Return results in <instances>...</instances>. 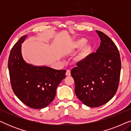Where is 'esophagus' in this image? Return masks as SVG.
<instances>
[{"label": "esophagus", "mask_w": 131, "mask_h": 131, "mask_svg": "<svg viewBox=\"0 0 131 131\" xmlns=\"http://www.w3.org/2000/svg\"><path fill=\"white\" fill-rule=\"evenodd\" d=\"M66 76H70V75H71V72H70V70H67V71H66Z\"/></svg>", "instance_id": "1"}]
</instances>
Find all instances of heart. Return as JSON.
Returning <instances> with one entry per match:
<instances>
[{"label": "heart", "instance_id": "1", "mask_svg": "<svg viewBox=\"0 0 131 131\" xmlns=\"http://www.w3.org/2000/svg\"><path fill=\"white\" fill-rule=\"evenodd\" d=\"M86 42L87 40L85 38H80L77 39L72 43L70 48V50L73 51L80 49V48L83 47ZM91 49H92V47H91L90 45H86L85 46H84L81 51L80 52V53L77 56L76 60L79 61H82L85 60L90 53Z\"/></svg>", "mask_w": 131, "mask_h": 131}]
</instances>
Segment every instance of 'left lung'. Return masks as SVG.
<instances>
[{
  "label": "left lung",
  "instance_id": "8db88e82",
  "mask_svg": "<svg viewBox=\"0 0 131 131\" xmlns=\"http://www.w3.org/2000/svg\"><path fill=\"white\" fill-rule=\"evenodd\" d=\"M101 43L96 52L77 63L71 74L79 99L89 107L101 106L113 97L119 86L121 60L114 43L103 32L96 30Z\"/></svg>",
  "mask_w": 131,
  "mask_h": 131
}]
</instances>
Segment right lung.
<instances>
[{
	"label": "right lung",
	"instance_id": "obj_1",
	"mask_svg": "<svg viewBox=\"0 0 131 131\" xmlns=\"http://www.w3.org/2000/svg\"><path fill=\"white\" fill-rule=\"evenodd\" d=\"M27 37H21L10 51L8 60L10 83L14 94L23 103L30 108L40 109L54 99L57 87L66 78V70L26 62L21 44Z\"/></svg>",
	"mask_w": 131,
	"mask_h": 131
}]
</instances>
